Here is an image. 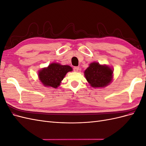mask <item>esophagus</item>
<instances>
[{"mask_svg":"<svg viewBox=\"0 0 146 146\" xmlns=\"http://www.w3.org/2000/svg\"><path fill=\"white\" fill-rule=\"evenodd\" d=\"M74 70L75 72H78L79 70H80V68L78 67H74Z\"/></svg>","mask_w":146,"mask_h":146,"instance_id":"34e87169","label":"esophagus"}]
</instances>
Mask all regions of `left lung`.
Wrapping results in <instances>:
<instances>
[{"mask_svg":"<svg viewBox=\"0 0 146 146\" xmlns=\"http://www.w3.org/2000/svg\"><path fill=\"white\" fill-rule=\"evenodd\" d=\"M113 70L108 65L92 62L84 71V75L91 87L105 88L112 82Z\"/></svg>","mask_w":146,"mask_h":146,"instance_id":"8db88e82","label":"left lung"}]
</instances>
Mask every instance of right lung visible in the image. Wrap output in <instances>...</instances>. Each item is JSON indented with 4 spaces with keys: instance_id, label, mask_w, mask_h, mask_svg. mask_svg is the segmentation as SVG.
<instances>
[{
    "instance_id": "obj_1",
    "label": "right lung",
    "mask_w": 146,
    "mask_h": 146,
    "mask_svg": "<svg viewBox=\"0 0 146 146\" xmlns=\"http://www.w3.org/2000/svg\"><path fill=\"white\" fill-rule=\"evenodd\" d=\"M72 68L69 65H61L58 63H52L47 67L38 70V78L46 87L57 88L68 72Z\"/></svg>"
}]
</instances>
